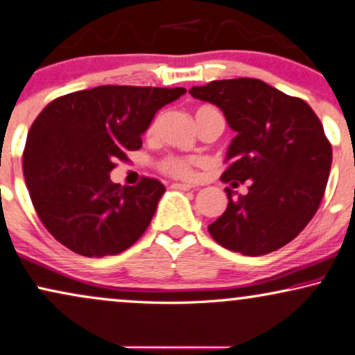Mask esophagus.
Returning <instances> with one entry per match:
<instances>
[{
  "mask_svg": "<svg viewBox=\"0 0 355 355\" xmlns=\"http://www.w3.org/2000/svg\"><path fill=\"white\" fill-rule=\"evenodd\" d=\"M171 189H176V191H191V184H181V182H173Z\"/></svg>",
  "mask_w": 355,
  "mask_h": 355,
  "instance_id": "obj_1",
  "label": "esophagus"
}]
</instances>
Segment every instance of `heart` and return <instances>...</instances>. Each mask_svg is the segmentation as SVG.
<instances>
[{"mask_svg": "<svg viewBox=\"0 0 355 355\" xmlns=\"http://www.w3.org/2000/svg\"><path fill=\"white\" fill-rule=\"evenodd\" d=\"M194 117H196L197 128H200L202 125H205L207 122H211V121H217L222 123V125L225 123L223 114L220 112L215 105H210V104H202L199 107H196ZM158 122H159L158 117H155L153 121L150 122L148 128H146V135L148 137L155 135L156 128H158ZM196 166H197V159L189 158V156L168 155L158 161V169L164 174V176L173 178V179H182V181H191V179H194Z\"/></svg>", "mask_w": 355, "mask_h": 355, "instance_id": "heart-1", "label": "heart"}]
</instances>
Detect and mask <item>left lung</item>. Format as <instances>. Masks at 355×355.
Returning a JSON list of instances; mask_svg holds the SVG:
<instances>
[{"instance_id": "left-lung-1", "label": "left lung", "mask_w": 355, "mask_h": 355, "mask_svg": "<svg viewBox=\"0 0 355 355\" xmlns=\"http://www.w3.org/2000/svg\"><path fill=\"white\" fill-rule=\"evenodd\" d=\"M194 98L218 105L238 133L230 145L223 182H250L209 225L230 251L262 256L287 245L310 223L323 199L333 148L323 123L300 98L254 78L192 86Z\"/></svg>"}]
</instances>
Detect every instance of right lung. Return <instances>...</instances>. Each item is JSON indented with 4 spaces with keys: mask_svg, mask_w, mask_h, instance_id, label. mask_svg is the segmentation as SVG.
Listing matches in <instances>:
<instances>
[{
    "mask_svg": "<svg viewBox=\"0 0 355 355\" xmlns=\"http://www.w3.org/2000/svg\"><path fill=\"white\" fill-rule=\"evenodd\" d=\"M184 93L105 85L45 105L27 133L22 169L32 205L58 243L86 257L114 256L145 233L166 189L155 178L122 187L109 173L141 148L156 110Z\"/></svg>",
    "mask_w": 355,
    "mask_h": 355,
    "instance_id": "right-lung-1",
    "label": "right lung"
}]
</instances>
